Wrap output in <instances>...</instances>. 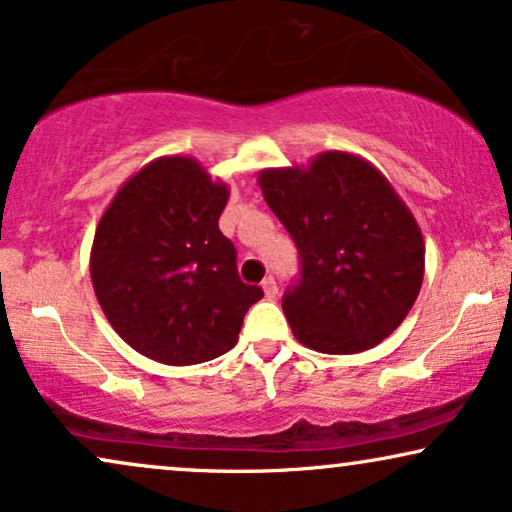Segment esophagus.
Instances as JSON below:
<instances>
[{"label":"esophagus","mask_w":512,"mask_h":512,"mask_svg":"<svg viewBox=\"0 0 512 512\" xmlns=\"http://www.w3.org/2000/svg\"><path fill=\"white\" fill-rule=\"evenodd\" d=\"M261 287L265 291V298H275L277 296V282L272 280V277H265V280L261 282Z\"/></svg>","instance_id":"esophagus-1"}]
</instances>
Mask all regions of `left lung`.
Returning a JSON list of instances; mask_svg holds the SVG:
<instances>
[{
  "mask_svg": "<svg viewBox=\"0 0 512 512\" xmlns=\"http://www.w3.org/2000/svg\"><path fill=\"white\" fill-rule=\"evenodd\" d=\"M265 202L294 237L301 280L282 310L305 348L353 355L404 322L423 284L421 228L386 176L350 152L258 171Z\"/></svg>",
  "mask_w": 512,
  "mask_h": 512,
  "instance_id": "left-lung-1",
  "label": "left lung"
}]
</instances>
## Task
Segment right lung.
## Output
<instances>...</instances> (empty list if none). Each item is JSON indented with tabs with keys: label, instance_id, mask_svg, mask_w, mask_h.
<instances>
[{
	"label": "right lung",
	"instance_id": "obj_1",
	"mask_svg": "<svg viewBox=\"0 0 512 512\" xmlns=\"http://www.w3.org/2000/svg\"><path fill=\"white\" fill-rule=\"evenodd\" d=\"M228 195L195 157H159L117 190L98 221L91 282L136 353L185 367L235 348L263 289L240 280L237 251L218 230Z\"/></svg>",
	"mask_w": 512,
	"mask_h": 512
}]
</instances>
